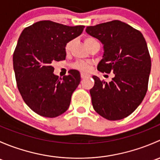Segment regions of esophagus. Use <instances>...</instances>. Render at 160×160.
<instances>
[{"label":"esophagus","instance_id":"1","mask_svg":"<svg viewBox=\"0 0 160 160\" xmlns=\"http://www.w3.org/2000/svg\"><path fill=\"white\" fill-rule=\"evenodd\" d=\"M80 77H81L82 79H84L86 78V77H90V75L88 73H85V72H80Z\"/></svg>","mask_w":160,"mask_h":160}]
</instances>
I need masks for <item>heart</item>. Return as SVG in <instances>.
<instances>
[{"mask_svg":"<svg viewBox=\"0 0 160 160\" xmlns=\"http://www.w3.org/2000/svg\"><path fill=\"white\" fill-rule=\"evenodd\" d=\"M98 43H99L98 42V41L96 39V38H93V37L87 36L86 38H84V44H85V46L88 47V49H89L90 46H92L93 45L98 44ZM72 44V42L70 41L65 45V48H64V49H65V52L67 54H68V53L70 52ZM90 67H91V64H90V62H83V61H78V62H76L75 63H73L72 65V67L73 69H75V70H80V71H83V72H84V71L89 70Z\"/></svg>","mask_w":160,"mask_h":160,"instance_id":"1","label":"heart"}]
</instances>
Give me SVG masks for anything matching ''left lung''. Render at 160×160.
<instances>
[{"instance_id":"left-lung-1","label":"left lung","mask_w":160,"mask_h":160,"mask_svg":"<svg viewBox=\"0 0 160 160\" xmlns=\"http://www.w3.org/2000/svg\"><path fill=\"white\" fill-rule=\"evenodd\" d=\"M86 32L104 45L98 70L114 74L109 83L93 76L90 93L93 109L108 120L125 118L138 107L148 90L151 58L146 39L139 31L118 20L88 26Z\"/></svg>"}]
</instances>
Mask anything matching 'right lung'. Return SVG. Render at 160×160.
<instances>
[{"mask_svg": "<svg viewBox=\"0 0 160 160\" xmlns=\"http://www.w3.org/2000/svg\"><path fill=\"white\" fill-rule=\"evenodd\" d=\"M84 26H67L40 21L22 31L13 54L19 92L34 112L56 118L69 108L71 96L80 82L79 71L63 78L53 73L52 63L66 59L65 45L83 32Z\"/></svg>", "mask_w": 160, "mask_h": 160, "instance_id": "1", "label": "right lung"}]
</instances>
